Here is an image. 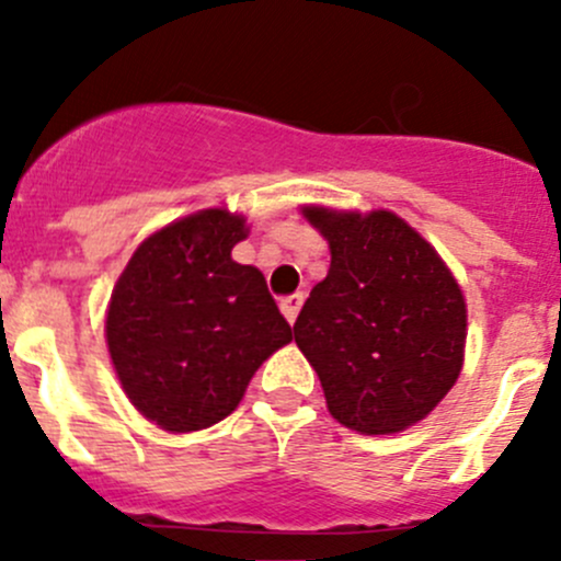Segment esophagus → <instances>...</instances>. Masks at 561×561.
Instances as JSON below:
<instances>
[{
  "label": "esophagus",
  "instance_id": "34e87169",
  "mask_svg": "<svg viewBox=\"0 0 561 561\" xmlns=\"http://www.w3.org/2000/svg\"><path fill=\"white\" fill-rule=\"evenodd\" d=\"M304 293H293V296H287V298H282V314L287 317V322H296V317H298V309L304 307Z\"/></svg>",
  "mask_w": 561,
  "mask_h": 561
}]
</instances>
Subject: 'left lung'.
<instances>
[{"instance_id": "8db88e82", "label": "left lung", "mask_w": 561, "mask_h": 561, "mask_svg": "<svg viewBox=\"0 0 561 561\" xmlns=\"http://www.w3.org/2000/svg\"><path fill=\"white\" fill-rule=\"evenodd\" d=\"M331 268L293 333L314 366L328 412L360 434L423 421L461 375L467 304L448 265L393 211L307 206Z\"/></svg>"}]
</instances>
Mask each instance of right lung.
I'll use <instances>...</instances> for the list:
<instances>
[{
	"label": "right lung",
	"instance_id": "add662e5",
	"mask_svg": "<svg viewBox=\"0 0 561 561\" xmlns=\"http://www.w3.org/2000/svg\"><path fill=\"white\" fill-rule=\"evenodd\" d=\"M244 239L239 214H190L135 249L113 287V369L135 410L165 432L228 417L260 364L293 339L263 274L230 257Z\"/></svg>",
	"mask_w": 561,
	"mask_h": 561
}]
</instances>
